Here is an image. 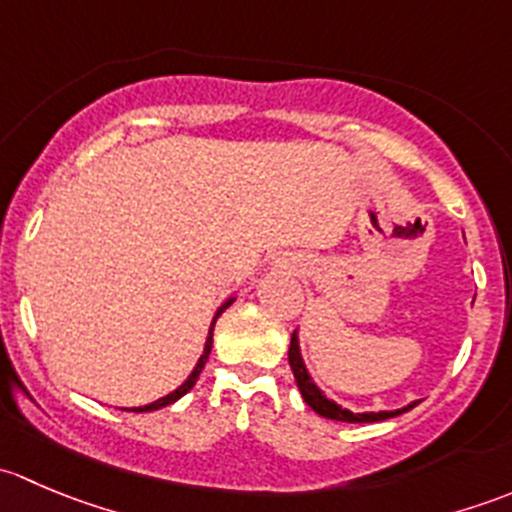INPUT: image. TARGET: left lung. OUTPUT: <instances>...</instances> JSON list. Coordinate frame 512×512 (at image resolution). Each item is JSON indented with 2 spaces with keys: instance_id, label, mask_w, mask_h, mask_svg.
<instances>
[{
  "instance_id": "left-lung-1",
  "label": "left lung",
  "mask_w": 512,
  "mask_h": 512,
  "mask_svg": "<svg viewBox=\"0 0 512 512\" xmlns=\"http://www.w3.org/2000/svg\"><path fill=\"white\" fill-rule=\"evenodd\" d=\"M289 366H292L294 381H297L299 391H302V399L307 401L309 409H314L319 416H324V418H332V421H347V423H374V421H386V418L404 414V411L414 409V406L418 404V401H414V404L406 406V409H399V411H379V414H352V411L342 409V406H337V404H334V401H329L327 396H324L322 391H319L317 386H314V381L309 379L307 369H304V364H302V356H299L297 332L292 334V342H289Z\"/></svg>"
}]
</instances>
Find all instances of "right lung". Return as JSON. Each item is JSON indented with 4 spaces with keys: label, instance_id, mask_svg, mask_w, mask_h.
Instances as JSON below:
<instances>
[{
    "label": "right lung",
    "instance_id": "add662e5",
    "mask_svg": "<svg viewBox=\"0 0 512 512\" xmlns=\"http://www.w3.org/2000/svg\"><path fill=\"white\" fill-rule=\"evenodd\" d=\"M230 304H232V299H227V302L223 304V307L218 309V314H215V319H213V327H210V334H208V342H205V352H203V356H200V361H198V366H195V371H193V374L188 376V381H185L183 386H178V389H175L173 394L163 396V399L153 401V404H148V406H138V409H128V411H138V414H141V411H156V409H163V406L173 404V401H178L180 396H183V394H188V391L193 389V386H195V381H198V376H200V371H203L205 361H208V356H210V349H213V329H215V322H218V317H220V314L225 312L227 307H230Z\"/></svg>",
    "mask_w": 512,
    "mask_h": 512
}]
</instances>
